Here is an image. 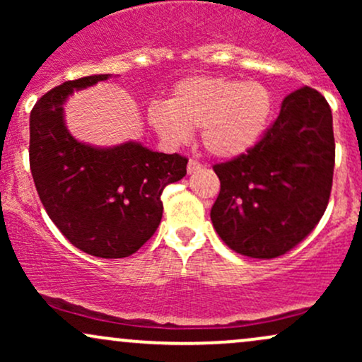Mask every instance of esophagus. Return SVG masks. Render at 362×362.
<instances>
[{
	"instance_id": "obj_1",
	"label": "esophagus",
	"mask_w": 362,
	"mask_h": 362,
	"mask_svg": "<svg viewBox=\"0 0 362 362\" xmlns=\"http://www.w3.org/2000/svg\"><path fill=\"white\" fill-rule=\"evenodd\" d=\"M197 170H201V163L195 160H189V163H187V173L190 175V173H195Z\"/></svg>"
}]
</instances>
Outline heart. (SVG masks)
Returning <instances> with one entry per match:
<instances>
[{"instance_id":"heart-1","label":"heart","mask_w":362,"mask_h":362,"mask_svg":"<svg viewBox=\"0 0 362 362\" xmlns=\"http://www.w3.org/2000/svg\"><path fill=\"white\" fill-rule=\"evenodd\" d=\"M274 114L272 91L260 81L199 74L175 83L168 100L148 105V122L165 143L180 146L201 127L207 151L236 158L264 138Z\"/></svg>"}]
</instances>
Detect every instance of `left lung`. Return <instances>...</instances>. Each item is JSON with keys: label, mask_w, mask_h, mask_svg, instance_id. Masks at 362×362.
Returning <instances> with one entry per match:
<instances>
[{"label": "left lung", "mask_w": 362, "mask_h": 362, "mask_svg": "<svg viewBox=\"0 0 362 362\" xmlns=\"http://www.w3.org/2000/svg\"><path fill=\"white\" fill-rule=\"evenodd\" d=\"M334 165L327 100L310 86L293 91L255 146L214 165L221 182L211 209L214 230L231 250L252 259L289 252L325 213Z\"/></svg>", "instance_id": "8db88e82"}]
</instances>
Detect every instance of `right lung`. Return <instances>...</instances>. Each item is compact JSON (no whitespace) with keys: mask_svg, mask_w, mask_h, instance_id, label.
<instances>
[{"mask_svg":"<svg viewBox=\"0 0 362 362\" xmlns=\"http://www.w3.org/2000/svg\"><path fill=\"white\" fill-rule=\"evenodd\" d=\"M110 74L64 81L30 112V170L49 218L74 247L122 259L151 238L163 214L161 192L187 173V158L136 141L93 146L66 127L64 103Z\"/></svg>","mask_w":362,"mask_h":362,"instance_id":"obj_1","label":"right lung"}]
</instances>
